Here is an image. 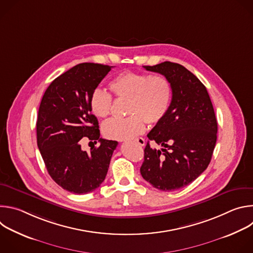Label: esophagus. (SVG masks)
Returning <instances> with one entry per match:
<instances>
[{
	"mask_svg": "<svg viewBox=\"0 0 253 253\" xmlns=\"http://www.w3.org/2000/svg\"><path fill=\"white\" fill-rule=\"evenodd\" d=\"M135 142L138 144V145H140V146H144V145H145V139L142 138V137L136 138V139H135Z\"/></svg>",
	"mask_w": 253,
	"mask_h": 253,
	"instance_id": "34e87169",
	"label": "esophagus"
}]
</instances>
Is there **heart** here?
<instances>
[{
	"mask_svg": "<svg viewBox=\"0 0 253 253\" xmlns=\"http://www.w3.org/2000/svg\"><path fill=\"white\" fill-rule=\"evenodd\" d=\"M110 89L118 99H128L127 118H112L102 127L105 137L114 140H128L145 130V124L153 125L163 120L172 101V85L161 74L127 71L116 76L110 83ZM92 112L101 118L111 113L113 99L110 94L95 89L90 98Z\"/></svg>",
	"mask_w": 253,
	"mask_h": 253,
	"instance_id": "1",
	"label": "heart"
}]
</instances>
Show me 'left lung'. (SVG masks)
Returning <instances> with one entry per match:
<instances>
[{
    "label": "left lung",
    "mask_w": 253,
    "mask_h": 253,
    "mask_svg": "<svg viewBox=\"0 0 253 253\" xmlns=\"http://www.w3.org/2000/svg\"><path fill=\"white\" fill-rule=\"evenodd\" d=\"M143 67L166 76L173 95L168 113L147 135L163 148L154 149L148 141L140 172L153 187L174 191L190 184L209 165L217 121L206 87L185 67L168 61Z\"/></svg>",
    "instance_id": "8db88e82"
}]
</instances>
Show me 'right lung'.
<instances>
[{"instance_id":"right-lung-1","label":"right lung","mask_w":253,"mask_h":253,"mask_svg":"<svg viewBox=\"0 0 253 253\" xmlns=\"http://www.w3.org/2000/svg\"><path fill=\"white\" fill-rule=\"evenodd\" d=\"M112 66L82 63L57 77L47 88L38 112L37 143L48 173L63 189L86 194L107 175L118 142L100 138L90 98ZM84 136L100 145L88 154L81 149Z\"/></svg>"}]
</instances>
